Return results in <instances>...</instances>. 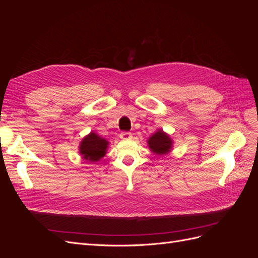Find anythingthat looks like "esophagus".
Instances as JSON below:
<instances>
[{"label": "esophagus", "instance_id": "esophagus-1", "mask_svg": "<svg viewBox=\"0 0 258 258\" xmlns=\"http://www.w3.org/2000/svg\"><path fill=\"white\" fill-rule=\"evenodd\" d=\"M119 137L121 140H130L132 139V134H130V132H121Z\"/></svg>", "mask_w": 258, "mask_h": 258}]
</instances>
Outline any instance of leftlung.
Returning a JSON list of instances; mask_svg holds the SVG:
<instances>
[{
    "label": "left lung",
    "instance_id": "1",
    "mask_svg": "<svg viewBox=\"0 0 258 258\" xmlns=\"http://www.w3.org/2000/svg\"><path fill=\"white\" fill-rule=\"evenodd\" d=\"M147 146L152 153L158 156H163L172 151L173 140L162 129H158L147 140Z\"/></svg>",
    "mask_w": 258,
    "mask_h": 258
}]
</instances>
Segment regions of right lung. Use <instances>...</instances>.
<instances>
[{"label": "right lung", "instance_id": "1", "mask_svg": "<svg viewBox=\"0 0 258 258\" xmlns=\"http://www.w3.org/2000/svg\"><path fill=\"white\" fill-rule=\"evenodd\" d=\"M110 142L98 136L96 132H90L89 135L83 138L80 143L79 150L82 158L89 162H97L103 158Z\"/></svg>", "mask_w": 258, "mask_h": 258}]
</instances>
